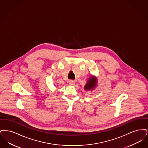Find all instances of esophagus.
Segmentation results:
<instances>
[{"mask_svg":"<svg viewBox=\"0 0 148 148\" xmlns=\"http://www.w3.org/2000/svg\"><path fill=\"white\" fill-rule=\"evenodd\" d=\"M69 83L71 85H74L75 84V82L73 81V80H69Z\"/></svg>","mask_w":148,"mask_h":148,"instance_id":"1","label":"esophagus"}]
</instances>
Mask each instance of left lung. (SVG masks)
Wrapping results in <instances>:
<instances>
[{
    "label": "left lung",
    "mask_w": 148,
    "mask_h": 148,
    "mask_svg": "<svg viewBox=\"0 0 148 148\" xmlns=\"http://www.w3.org/2000/svg\"><path fill=\"white\" fill-rule=\"evenodd\" d=\"M97 85V79L95 77H91L84 86L85 90H90L94 89Z\"/></svg>",
    "instance_id": "left-lung-1"
}]
</instances>
